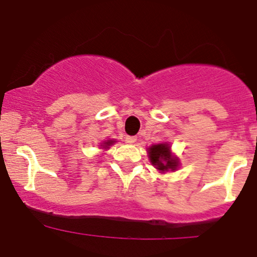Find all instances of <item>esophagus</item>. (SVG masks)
Segmentation results:
<instances>
[{
	"label": "esophagus",
	"instance_id": "1",
	"mask_svg": "<svg viewBox=\"0 0 257 257\" xmlns=\"http://www.w3.org/2000/svg\"><path fill=\"white\" fill-rule=\"evenodd\" d=\"M125 142L128 144H133V143H136L137 142V137H132V136H126L125 137Z\"/></svg>",
	"mask_w": 257,
	"mask_h": 257
}]
</instances>
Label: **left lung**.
I'll list each match as a JSON object with an SVG mask.
<instances>
[{"label": "left lung", "instance_id": "obj_1", "mask_svg": "<svg viewBox=\"0 0 257 257\" xmlns=\"http://www.w3.org/2000/svg\"><path fill=\"white\" fill-rule=\"evenodd\" d=\"M148 154H149L148 157L152 165H154L162 173L168 172V170H172V172L177 170L179 160L170 153V145L168 143L152 145L148 149Z\"/></svg>", "mask_w": 257, "mask_h": 257}]
</instances>
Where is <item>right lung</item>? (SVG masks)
Here are the masks:
<instances>
[{
    "label": "right lung",
    "mask_w": 257,
    "mask_h": 257,
    "mask_svg": "<svg viewBox=\"0 0 257 257\" xmlns=\"http://www.w3.org/2000/svg\"><path fill=\"white\" fill-rule=\"evenodd\" d=\"M113 143H115V141H114V139H108V141L103 142V143H102V149H108V148H109Z\"/></svg>",
    "instance_id": "add662e5"
}]
</instances>
